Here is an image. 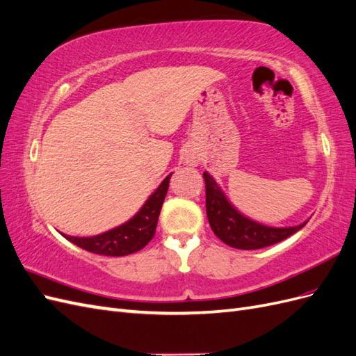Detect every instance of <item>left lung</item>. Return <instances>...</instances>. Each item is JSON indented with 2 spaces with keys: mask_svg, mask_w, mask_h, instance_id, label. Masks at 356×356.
Returning a JSON list of instances; mask_svg holds the SVG:
<instances>
[{
  "mask_svg": "<svg viewBox=\"0 0 356 356\" xmlns=\"http://www.w3.org/2000/svg\"><path fill=\"white\" fill-rule=\"evenodd\" d=\"M203 179L207 188V213L211 229L225 245L238 250H260L289 238L291 234L303 229L307 222L282 229L258 224L234 209L208 172H203Z\"/></svg>",
  "mask_w": 356,
  "mask_h": 356,
  "instance_id": "obj_1",
  "label": "left lung"
}]
</instances>
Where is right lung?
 <instances>
[{
  "instance_id": "obj_1",
  "label": "right lung",
  "mask_w": 356,
  "mask_h": 356,
  "mask_svg": "<svg viewBox=\"0 0 356 356\" xmlns=\"http://www.w3.org/2000/svg\"><path fill=\"white\" fill-rule=\"evenodd\" d=\"M169 179L170 175L163 179L135 217L120 227L98 236H92V238H74V236H67L63 233L62 236L83 250L99 255L122 257L143 250L156 233L161 204H163L169 187Z\"/></svg>"
}]
</instances>
